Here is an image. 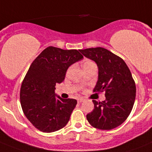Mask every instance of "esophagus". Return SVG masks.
Masks as SVG:
<instances>
[{
  "label": "esophagus",
  "instance_id": "esophagus-1",
  "mask_svg": "<svg viewBox=\"0 0 152 152\" xmlns=\"http://www.w3.org/2000/svg\"><path fill=\"white\" fill-rule=\"evenodd\" d=\"M84 100H85V99H84L83 98H79L77 99V101H78V102H79V103H81V102H83Z\"/></svg>",
  "mask_w": 152,
  "mask_h": 152
}]
</instances>
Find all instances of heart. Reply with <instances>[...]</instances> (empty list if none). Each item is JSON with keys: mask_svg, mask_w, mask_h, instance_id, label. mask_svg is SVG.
<instances>
[{"mask_svg": "<svg viewBox=\"0 0 152 152\" xmlns=\"http://www.w3.org/2000/svg\"><path fill=\"white\" fill-rule=\"evenodd\" d=\"M92 64H95L92 61H90V60H88V61H86L83 64V66H87V65H92Z\"/></svg>", "mask_w": 152, "mask_h": 152, "instance_id": "b5f03b06", "label": "heart"}]
</instances>
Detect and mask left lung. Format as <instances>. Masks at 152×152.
<instances>
[{
	"instance_id": "obj_1",
	"label": "left lung",
	"mask_w": 152,
	"mask_h": 152,
	"mask_svg": "<svg viewBox=\"0 0 152 152\" xmlns=\"http://www.w3.org/2000/svg\"><path fill=\"white\" fill-rule=\"evenodd\" d=\"M96 63L98 82L94 92H105V100L96 102L86 118L92 127L111 130L125 122L134 105L136 87L130 69L122 58L102 47L80 50Z\"/></svg>"
}]
</instances>
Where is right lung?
<instances>
[{
    "label": "right lung",
    "instance_id": "obj_1",
    "mask_svg": "<svg viewBox=\"0 0 152 152\" xmlns=\"http://www.w3.org/2000/svg\"><path fill=\"white\" fill-rule=\"evenodd\" d=\"M83 56L77 50L48 47L31 63L20 87L25 116L43 132H53L68 123L77 101L55 96V86L64 80L67 69Z\"/></svg>",
    "mask_w": 152,
    "mask_h": 152
}]
</instances>
